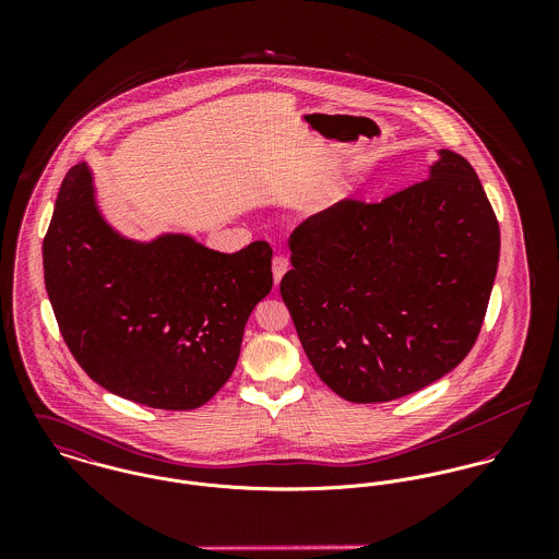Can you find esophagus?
Here are the masks:
<instances>
[{"label":"esophagus","instance_id":"esophagus-1","mask_svg":"<svg viewBox=\"0 0 559 559\" xmlns=\"http://www.w3.org/2000/svg\"><path fill=\"white\" fill-rule=\"evenodd\" d=\"M286 271H288V258L275 255V258H273V282H275V286L282 282V277H284Z\"/></svg>","mask_w":559,"mask_h":559}]
</instances>
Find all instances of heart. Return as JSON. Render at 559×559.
I'll return each instance as SVG.
<instances>
[{"label": "heart", "instance_id": "heart-1", "mask_svg": "<svg viewBox=\"0 0 559 559\" xmlns=\"http://www.w3.org/2000/svg\"><path fill=\"white\" fill-rule=\"evenodd\" d=\"M337 202H340V198H337L335 193L320 195L319 200H314V202L310 204V213H312V215H324V213H329Z\"/></svg>", "mask_w": 559, "mask_h": 559}]
</instances>
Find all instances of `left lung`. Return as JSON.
Returning a JSON list of instances; mask_svg holds the SVG:
<instances>
[{
    "label": "left lung",
    "instance_id": "obj_1",
    "mask_svg": "<svg viewBox=\"0 0 559 559\" xmlns=\"http://www.w3.org/2000/svg\"><path fill=\"white\" fill-rule=\"evenodd\" d=\"M290 251L280 293L320 381L348 402H388L439 381L476 344L499 224L469 160L439 151L426 180L310 217Z\"/></svg>",
    "mask_w": 559,
    "mask_h": 559
}]
</instances>
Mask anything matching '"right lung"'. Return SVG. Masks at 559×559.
Here are the masks:
<instances>
[{
  "label": "right lung",
  "instance_id": "right-lung-1",
  "mask_svg": "<svg viewBox=\"0 0 559 559\" xmlns=\"http://www.w3.org/2000/svg\"><path fill=\"white\" fill-rule=\"evenodd\" d=\"M271 258L264 240L222 253L180 233L120 235L87 163L64 176L43 240L47 295L85 374L169 411L202 406L230 379L247 319L271 293Z\"/></svg>",
  "mask_w": 559,
  "mask_h": 559
}]
</instances>
